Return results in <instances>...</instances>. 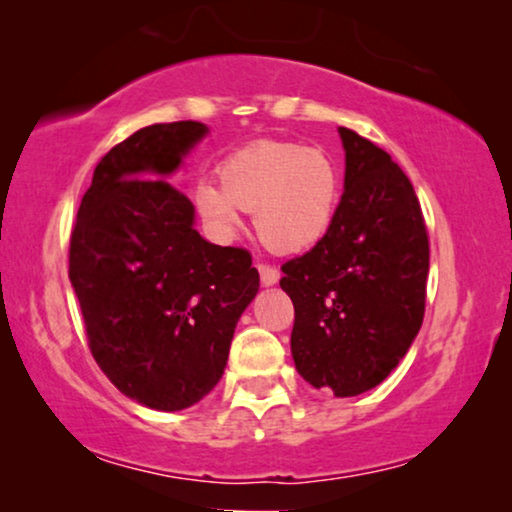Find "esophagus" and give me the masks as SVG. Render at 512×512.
Here are the masks:
<instances>
[{
    "mask_svg": "<svg viewBox=\"0 0 512 512\" xmlns=\"http://www.w3.org/2000/svg\"><path fill=\"white\" fill-rule=\"evenodd\" d=\"M258 272H261V282L263 286H272L279 282V270L275 268V265L270 263H258Z\"/></svg>",
    "mask_w": 512,
    "mask_h": 512,
    "instance_id": "esophagus-1",
    "label": "esophagus"
}]
</instances>
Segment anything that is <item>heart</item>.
Segmentation results:
<instances>
[{
    "instance_id": "obj_1",
    "label": "heart",
    "mask_w": 512,
    "mask_h": 512,
    "mask_svg": "<svg viewBox=\"0 0 512 512\" xmlns=\"http://www.w3.org/2000/svg\"><path fill=\"white\" fill-rule=\"evenodd\" d=\"M221 184L202 179L193 205L214 240L228 242L254 212L261 240L279 254H300L324 240L340 202V174L333 160L298 144L244 146L219 170Z\"/></svg>"
}]
</instances>
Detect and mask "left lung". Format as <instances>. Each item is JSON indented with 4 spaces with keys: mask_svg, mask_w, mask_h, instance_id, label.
Returning <instances> with one entry per match:
<instances>
[{
    "mask_svg": "<svg viewBox=\"0 0 512 512\" xmlns=\"http://www.w3.org/2000/svg\"><path fill=\"white\" fill-rule=\"evenodd\" d=\"M345 193L319 244L282 265L293 300L291 354L312 387L359 396L419 333L429 233L410 179L380 146L340 128Z\"/></svg>",
    "mask_w": 512,
    "mask_h": 512,
    "instance_id": "left-lung-1",
    "label": "left lung"
}]
</instances>
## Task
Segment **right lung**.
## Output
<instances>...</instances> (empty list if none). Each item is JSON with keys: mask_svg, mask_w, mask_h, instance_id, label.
Here are the masks:
<instances>
[{"mask_svg": "<svg viewBox=\"0 0 512 512\" xmlns=\"http://www.w3.org/2000/svg\"><path fill=\"white\" fill-rule=\"evenodd\" d=\"M207 128L156 123L95 167L69 237V279L104 375L153 410H184L216 387L237 319L258 293L242 247L193 228V202L163 177Z\"/></svg>", "mask_w": 512, "mask_h": 512, "instance_id": "right-lung-1", "label": "right lung"}]
</instances>
